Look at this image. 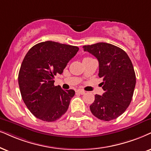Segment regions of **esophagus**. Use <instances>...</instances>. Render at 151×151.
<instances>
[{
	"label": "esophagus",
	"mask_w": 151,
	"mask_h": 151,
	"mask_svg": "<svg viewBox=\"0 0 151 151\" xmlns=\"http://www.w3.org/2000/svg\"><path fill=\"white\" fill-rule=\"evenodd\" d=\"M77 92L79 93V94H81V95H83L86 93L83 90H81V89H78L77 91Z\"/></svg>",
	"instance_id": "1"
}]
</instances>
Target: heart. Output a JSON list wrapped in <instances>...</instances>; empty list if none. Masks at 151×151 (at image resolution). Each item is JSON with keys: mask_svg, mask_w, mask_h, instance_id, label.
I'll return each instance as SVG.
<instances>
[{"mask_svg": "<svg viewBox=\"0 0 151 151\" xmlns=\"http://www.w3.org/2000/svg\"><path fill=\"white\" fill-rule=\"evenodd\" d=\"M86 58H84V59H86Z\"/></svg>", "mask_w": 151, "mask_h": 151, "instance_id": "heart-1", "label": "heart"}]
</instances>
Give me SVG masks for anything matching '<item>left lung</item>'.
<instances>
[{"instance_id":"left-lung-1","label":"left lung","mask_w":151,"mask_h":151,"mask_svg":"<svg viewBox=\"0 0 151 151\" xmlns=\"http://www.w3.org/2000/svg\"><path fill=\"white\" fill-rule=\"evenodd\" d=\"M83 50L99 62V77L102 78V95H95L90 106L91 113L99 119L109 121L123 114L130 104L136 84L132 63L125 51L105 42L85 45Z\"/></svg>"}]
</instances>
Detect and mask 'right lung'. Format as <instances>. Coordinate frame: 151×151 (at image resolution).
<instances>
[{
  "instance_id": "1",
  "label": "right lung",
  "mask_w": 151,
  "mask_h": 151,
  "mask_svg": "<svg viewBox=\"0 0 151 151\" xmlns=\"http://www.w3.org/2000/svg\"><path fill=\"white\" fill-rule=\"evenodd\" d=\"M78 51L75 46L46 41L26 53L19 72V86L25 104L36 118L53 122L67 111L75 91L56 86L53 79L63 73Z\"/></svg>"
}]
</instances>
